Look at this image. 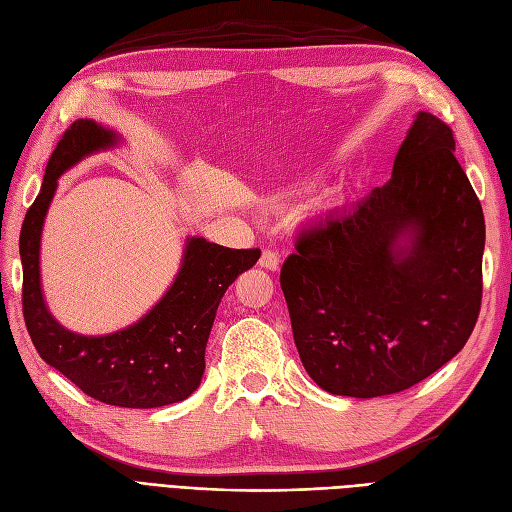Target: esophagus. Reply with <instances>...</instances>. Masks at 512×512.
<instances>
[{
    "mask_svg": "<svg viewBox=\"0 0 512 512\" xmlns=\"http://www.w3.org/2000/svg\"><path fill=\"white\" fill-rule=\"evenodd\" d=\"M258 265L262 269H267V271H277V269H280V256H277L271 250H265V252H262L260 260H258Z\"/></svg>",
    "mask_w": 512,
    "mask_h": 512,
    "instance_id": "1",
    "label": "esophagus"
}]
</instances>
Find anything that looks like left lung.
Segmentation results:
<instances>
[{
  "mask_svg": "<svg viewBox=\"0 0 512 512\" xmlns=\"http://www.w3.org/2000/svg\"><path fill=\"white\" fill-rule=\"evenodd\" d=\"M453 130L418 111L393 175L301 232L282 267L294 344L320 389L406 391L466 346L483 297L485 218Z\"/></svg>",
  "mask_w": 512,
  "mask_h": 512,
  "instance_id": "obj_1",
  "label": "left lung"
}]
</instances>
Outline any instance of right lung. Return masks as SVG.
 Here are the masks:
<instances>
[{"instance_id":"1","label":"right lung","mask_w":512,"mask_h":512,"mask_svg":"<svg viewBox=\"0 0 512 512\" xmlns=\"http://www.w3.org/2000/svg\"><path fill=\"white\" fill-rule=\"evenodd\" d=\"M119 143L113 128L94 119H76L57 143L21 228L23 316L38 354L85 395L108 406L145 410L177 404L198 389L218 305L228 286L256 265L260 250H230L188 237L173 284L130 327L81 335L59 324L46 307L40 282V239L57 179L87 156Z\"/></svg>"}]
</instances>
